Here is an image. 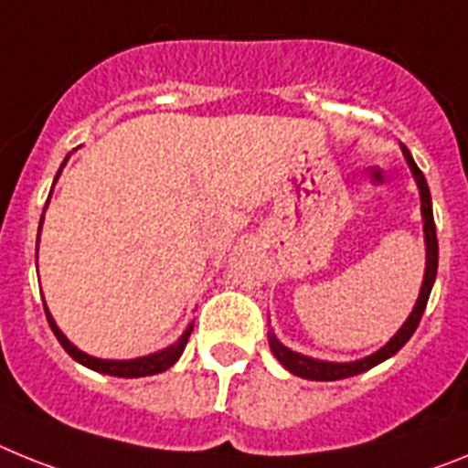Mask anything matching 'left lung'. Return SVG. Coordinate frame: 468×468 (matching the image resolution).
I'll list each match as a JSON object with an SVG mask.
<instances>
[{
  "instance_id": "1",
  "label": "left lung",
  "mask_w": 468,
  "mask_h": 468,
  "mask_svg": "<svg viewBox=\"0 0 468 468\" xmlns=\"http://www.w3.org/2000/svg\"><path fill=\"white\" fill-rule=\"evenodd\" d=\"M403 155L408 160L410 169L414 174V181L420 186V195H421V217H424V242H426V271H424V282H421V292L420 299L414 303L412 313H410V318L405 320V324L400 330L393 335V339L386 344L384 348H379L372 356L363 357V360H353V363H327V360H315V357L302 356V353L290 351L287 346H282L278 339H275L273 332H268V344H271V351L273 356L278 357L280 363H282L284 369H290L292 375L302 377V379H311V381H336V379H346V377H356L360 372H367L375 365L384 363L386 357L396 356L400 348L405 346L410 341V336L414 335L417 330V324H420L421 315H424L426 302H429L431 287L436 282V273H438V238H436V221H433V207H431V193H429V184H426L424 174L417 165H414L412 155H410V150L403 145Z\"/></svg>"
}]
</instances>
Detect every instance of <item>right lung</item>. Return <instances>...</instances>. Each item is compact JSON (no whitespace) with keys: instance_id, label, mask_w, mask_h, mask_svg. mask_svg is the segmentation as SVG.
<instances>
[{"instance_id":"obj_1","label":"right lung","mask_w":468,"mask_h":468,"mask_svg":"<svg viewBox=\"0 0 468 468\" xmlns=\"http://www.w3.org/2000/svg\"><path fill=\"white\" fill-rule=\"evenodd\" d=\"M68 157H70V155H68ZM68 157H65V160H63L60 169H63V166H65ZM60 169H58V174H56V178L60 176ZM54 184H56V181H54ZM42 218H44V214H42ZM39 230H42V223H39ZM37 245H39V238H37ZM44 313H47V320H48V324H51V330H54L56 339H58L60 346H63L65 351H68V356L75 357L77 363H82L84 367L96 369V372H101V375L124 377V379H133V377L160 375V372H165V369L172 367V365L176 363L178 357H181V353H184L186 344H188L190 332H193V324H188V330H186L184 335L178 336L176 344H172V346L165 348V351H160V353H153V356L133 357V360H101V357L87 356V353L80 351V348H77L75 344H70V341H68V336H65L63 332L58 330V324L54 323V318H51V313H48V308H44Z\"/></svg>"}]
</instances>
